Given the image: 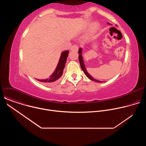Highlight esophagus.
Segmentation results:
<instances>
[{"mask_svg":"<svg viewBox=\"0 0 146 146\" xmlns=\"http://www.w3.org/2000/svg\"><path fill=\"white\" fill-rule=\"evenodd\" d=\"M70 50H71V51H78V47L77 45H74V46H73L70 48Z\"/></svg>","mask_w":146,"mask_h":146,"instance_id":"1","label":"esophagus"}]
</instances>
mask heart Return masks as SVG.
<instances>
[{"instance_id":"heart-1","label":"heart","mask_w":146,"mask_h":146,"mask_svg":"<svg viewBox=\"0 0 146 146\" xmlns=\"http://www.w3.org/2000/svg\"><path fill=\"white\" fill-rule=\"evenodd\" d=\"M97 28H98V25L97 24H95V25L92 28L90 33H93L95 31V30L97 29Z\"/></svg>"}]
</instances>
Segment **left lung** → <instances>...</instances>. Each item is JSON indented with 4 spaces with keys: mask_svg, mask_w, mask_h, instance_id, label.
<instances>
[{
    "mask_svg": "<svg viewBox=\"0 0 146 146\" xmlns=\"http://www.w3.org/2000/svg\"><path fill=\"white\" fill-rule=\"evenodd\" d=\"M109 25H110V23H108ZM78 53H79V55H78V59H79V62H80V66H81V68L82 69V70H83V72H84V74L87 76V77L88 78H89L90 80H92V81H94L95 82H102L103 81H99V80H98L96 79H94L92 76H91V75L87 72V70H86V66L84 65V60H83V58H82V48H79V50H78Z\"/></svg>",
    "mask_w": 146,
    "mask_h": 146,
    "instance_id": "left-lung-1",
    "label": "left lung"
}]
</instances>
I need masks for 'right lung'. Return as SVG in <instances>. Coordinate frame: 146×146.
Returning <instances> with one entry per match:
<instances>
[{"label":"right lung","instance_id":"right-lung-1","mask_svg":"<svg viewBox=\"0 0 146 146\" xmlns=\"http://www.w3.org/2000/svg\"><path fill=\"white\" fill-rule=\"evenodd\" d=\"M68 54H69V51L68 50L63 51L62 52L59 60L58 62V65L55 71L48 78L43 79V80H38V79L37 80L40 82L44 83L45 84L48 86L52 85L55 84V83H56L58 81V80L59 79V78L62 76V74H63V72L65 66L67 58L68 56Z\"/></svg>","mask_w":146,"mask_h":146}]
</instances>
